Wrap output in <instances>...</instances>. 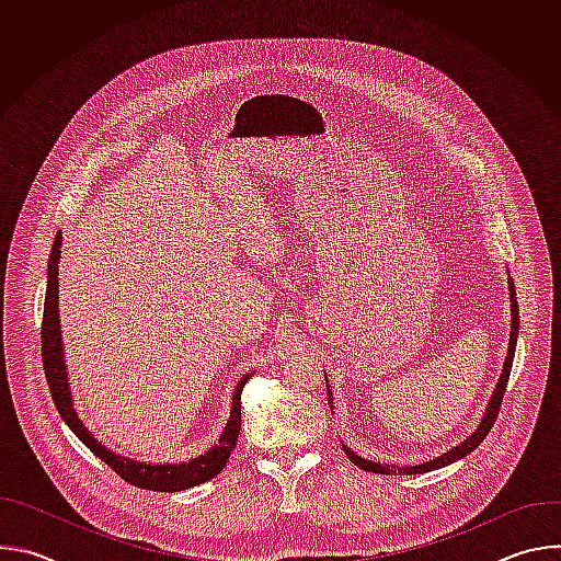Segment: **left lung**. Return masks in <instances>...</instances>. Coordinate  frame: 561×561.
I'll use <instances>...</instances> for the list:
<instances>
[{"label": "left lung", "instance_id": "obj_1", "mask_svg": "<svg viewBox=\"0 0 561 561\" xmlns=\"http://www.w3.org/2000/svg\"><path fill=\"white\" fill-rule=\"evenodd\" d=\"M508 297H511V340H508V353H506V359H504V368H502V375L497 379V386L489 399V407L484 411V417L482 422H479V426L474 428V433H470L463 442H459L457 446H453L450 450L442 453L439 457L435 459H428L424 463H415V466H394V463H377L373 459H364L362 455H357L355 450H351L346 444H342L346 457L359 466L362 470H368V472H377V474H422V472H431V470H437V468H444L466 455H470L479 444L484 442V437L489 435V431L493 428L495 420H497V413H500V407H502V399H504V392H506V383H508V377H511V368H513V357H515V346H517V335H519V306H517V297H515V284L513 279L508 277ZM329 381V379H327ZM329 402H331V413H335L333 409V390L329 386Z\"/></svg>", "mask_w": 561, "mask_h": 561}]
</instances>
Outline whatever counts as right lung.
Returning <instances> with one entry per match:
<instances>
[{
  "instance_id": "add662e5",
  "label": "right lung",
  "mask_w": 561,
  "mask_h": 561,
  "mask_svg": "<svg viewBox=\"0 0 561 561\" xmlns=\"http://www.w3.org/2000/svg\"><path fill=\"white\" fill-rule=\"evenodd\" d=\"M59 255H61V232L55 234V242L50 249V260H48V282H46V299H44V319H42V362H44V373L46 381L50 388V397L55 402L57 413L66 422V426L82 439L102 461H106L122 479H126L128 484L146 491H157V493H178L186 491L191 486H199L215 474H219L237 444L239 428H242V390L247 381L253 377V373H247L242 379L237 381L232 390V402H230V415L228 422L217 439L215 446H210L206 453L188 459V461H162V463H152V461H137L130 457H124L119 453H113L106 448L95 435L84 426V422L79 420L75 411V402L70 394V383H68V370H66V359H64V342H61V327H59Z\"/></svg>"
}]
</instances>
